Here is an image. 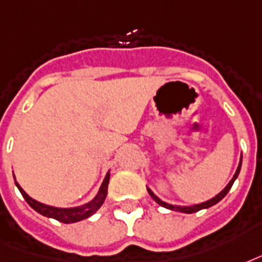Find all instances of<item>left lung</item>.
<instances>
[{"mask_svg":"<svg viewBox=\"0 0 262 262\" xmlns=\"http://www.w3.org/2000/svg\"><path fill=\"white\" fill-rule=\"evenodd\" d=\"M241 167H242V156H241L239 165H238V168H236V171H235V175L232 176V179L230 180V183L227 184L226 187L223 188L222 191L219 192L217 195H214L213 198H210V200L206 201V202H202V204L191 205V206H175V205L167 204V202H164L163 200H160L159 196L156 195V194H154V192L151 191L149 187H147V192H149V195L151 196V198H153V200L160 205V206H164V208L171 209V210H175V212H182V213H194V212H198V210H201V209H208V208H210V206H213V205L217 204V202H220V201H222L223 198L227 195V192L230 191V188L232 187V184H234V182L236 180V178H238L239 172H241Z\"/></svg>","mask_w":262,"mask_h":262,"instance_id":"1","label":"left lung"}]
</instances>
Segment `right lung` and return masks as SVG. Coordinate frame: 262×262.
I'll return each mask as SVG.
<instances>
[{"label":"right lung","instance_id":"obj_1","mask_svg":"<svg viewBox=\"0 0 262 262\" xmlns=\"http://www.w3.org/2000/svg\"><path fill=\"white\" fill-rule=\"evenodd\" d=\"M109 178H111V173H106L105 179H103L101 187H99L97 195L87 204H83L80 206H75V208H56V206H50V205H45L42 202H38L36 200L31 198L28 195L27 192L24 191L23 188L20 187V184L16 182V178L13 175V179H15V183L19 188V191L21 192V195L24 196V200L27 201V204L31 206L35 212H38L42 216H46V217L54 219V220H58L60 223H66V224H71V223H78L82 222L84 219L90 217L93 214L98 210L101 206H102L103 201L106 198V194H108V184H109Z\"/></svg>","mask_w":262,"mask_h":262}]
</instances>
